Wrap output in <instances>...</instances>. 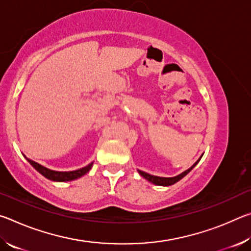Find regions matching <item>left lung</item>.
Returning <instances> with one entry per match:
<instances>
[{
	"instance_id": "8db88e82",
	"label": "left lung",
	"mask_w": 251,
	"mask_h": 251,
	"mask_svg": "<svg viewBox=\"0 0 251 251\" xmlns=\"http://www.w3.org/2000/svg\"><path fill=\"white\" fill-rule=\"evenodd\" d=\"M201 158H199L196 163H195L192 167H190L189 169H187V171H185L184 173H181L180 175L178 176H175V177H171V178H167V177H158V176H152V175H150V174H147L145 172H142V171H138V173L141 174V175L145 178V179H147L148 181L152 182V184L155 185H158V186H171V185H174L175 182H177L178 180H180L182 177H185L187 174H188L192 169L196 166V165L198 164V161L201 160Z\"/></svg>"
}]
</instances>
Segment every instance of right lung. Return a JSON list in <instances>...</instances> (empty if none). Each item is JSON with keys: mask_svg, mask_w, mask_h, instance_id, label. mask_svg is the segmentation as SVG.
Instances as JSON below:
<instances>
[{"mask_svg": "<svg viewBox=\"0 0 251 251\" xmlns=\"http://www.w3.org/2000/svg\"><path fill=\"white\" fill-rule=\"evenodd\" d=\"M27 160L28 163L31 164L40 174H42V175L48 178V179L54 180V181H70V180L77 179V178L82 177L83 175H85V174L88 173V171L92 168V165H93V163H91L90 165H87V166L73 172H55V171H50V169L46 168L44 166H42V165L37 164L31 159H27Z\"/></svg>", "mask_w": 251, "mask_h": 251, "instance_id": "add662e5", "label": "right lung"}]
</instances>
